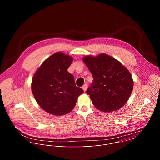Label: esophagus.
Segmentation results:
<instances>
[{
	"instance_id": "34e87169",
	"label": "esophagus",
	"mask_w": 160,
	"mask_h": 160,
	"mask_svg": "<svg viewBox=\"0 0 160 160\" xmlns=\"http://www.w3.org/2000/svg\"><path fill=\"white\" fill-rule=\"evenodd\" d=\"M87 87H88V85H87V84H84L83 86H82V88H83V90L85 91H85H86V90L87 89Z\"/></svg>"
}]
</instances>
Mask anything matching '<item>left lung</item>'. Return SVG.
I'll return each instance as SVG.
<instances>
[{
  "label": "left lung",
  "mask_w": 160,
  "mask_h": 160,
  "mask_svg": "<svg viewBox=\"0 0 160 160\" xmlns=\"http://www.w3.org/2000/svg\"><path fill=\"white\" fill-rule=\"evenodd\" d=\"M83 61L93 77L87 90L92 104L98 109L111 112L121 108L133 90L132 77L118 61L107 54L85 56Z\"/></svg>",
  "instance_id": "left-lung-1"
}]
</instances>
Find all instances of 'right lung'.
Wrapping results in <instances>:
<instances>
[{
    "label": "right lung",
    "instance_id": "1",
    "mask_svg": "<svg viewBox=\"0 0 160 160\" xmlns=\"http://www.w3.org/2000/svg\"><path fill=\"white\" fill-rule=\"evenodd\" d=\"M73 59L56 52L44 61L35 72L32 83V93L40 106L53 115L70 112L84 91L75 85V78L68 72Z\"/></svg>",
    "mask_w": 160,
    "mask_h": 160
}]
</instances>
